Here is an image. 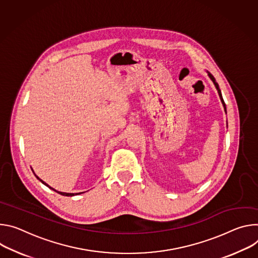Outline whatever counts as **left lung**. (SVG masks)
I'll return each mask as SVG.
<instances>
[{
	"instance_id": "obj_1",
	"label": "left lung",
	"mask_w": 258,
	"mask_h": 258,
	"mask_svg": "<svg viewBox=\"0 0 258 258\" xmlns=\"http://www.w3.org/2000/svg\"><path fill=\"white\" fill-rule=\"evenodd\" d=\"M208 73V76H209V78L211 79V81L213 82V84H214V86H215V88H216V90H217V92H218V95H219V97H220V100H221V103H222V105H223V107H224V111L226 112V107H225V103H224V101H223V98H222V95H221V91H220V89H219V86H218V84L216 83V81H215V79H214V77L209 73V72H207Z\"/></svg>"
}]
</instances>
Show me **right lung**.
I'll return each instance as SVG.
<instances>
[{"label": "right lung", "instance_id": "1", "mask_svg": "<svg viewBox=\"0 0 258 258\" xmlns=\"http://www.w3.org/2000/svg\"><path fill=\"white\" fill-rule=\"evenodd\" d=\"M32 170H33V169H32ZM33 172H34V170H33ZM34 174H35V176H36V177H37V178H38V179H39V180H40V181H41V182H42L43 184H45V185H46V186H48L49 188L53 189L54 191H56V192H58V194H60V195H62V196H67V197H73V196H77V195H80V194H82V192H76V194H73V192H62V191H58V190H56V189H54L53 187H51L50 185H48V184H47V183H46L45 181H43V180H42V179H41L40 177H38V176L36 175V173H34Z\"/></svg>", "mask_w": 258, "mask_h": 258}]
</instances>
